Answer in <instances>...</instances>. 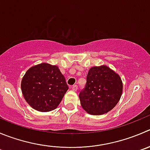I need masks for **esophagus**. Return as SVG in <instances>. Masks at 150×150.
Wrapping results in <instances>:
<instances>
[{"instance_id":"obj_1","label":"esophagus","mask_w":150,"mask_h":150,"mask_svg":"<svg viewBox=\"0 0 150 150\" xmlns=\"http://www.w3.org/2000/svg\"><path fill=\"white\" fill-rule=\"evenodd\" d=\"M71 89L73 90V91H76V90H77L78 86H77V85H73V86H71Z\"/></svg>"}]
</instances>
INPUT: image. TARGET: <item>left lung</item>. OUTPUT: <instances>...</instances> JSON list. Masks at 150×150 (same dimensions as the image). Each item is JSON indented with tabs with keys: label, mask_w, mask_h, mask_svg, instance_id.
Listing matches in <instances>:
<instances>
[{
	"label": "left lung",
	"mask_w": 150,
	"mask_h": 150,
	"mask_svg": "<svg viewBox=\"0 0 150 150\" xmlns=\"http://www.w3.org/2000/svg\"><path fill=\"white\" fill-rule=\"evenodd\" d=\"M86 85L79 94L81 105L91 115H102L111 110L122 93V79L105 65L93 67L88 71Z\"/></svg>",
	"instance_id": "left-lung-1"
}]
</instances>
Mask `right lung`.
Returning a JSON list of instances; mask_svg holds the SVG:
<instances>
[{
	"mask_svg": "<svg viewBox=\"0 0 150 150\" xmlns=\"http://www.w3.org/2000/svg\"><path fill=\"white\" fill-rule=\"evenodd\" d=\"M21 89L31 108L47 112L57 108L68 86L57 66L41 63L26 71L21 82Z\"/></svg>",
	"mask_w": 150,
	"mask_h": 150,
	"instance_id": "add662e5",
	"label": "right lung"
}]
</instances>
